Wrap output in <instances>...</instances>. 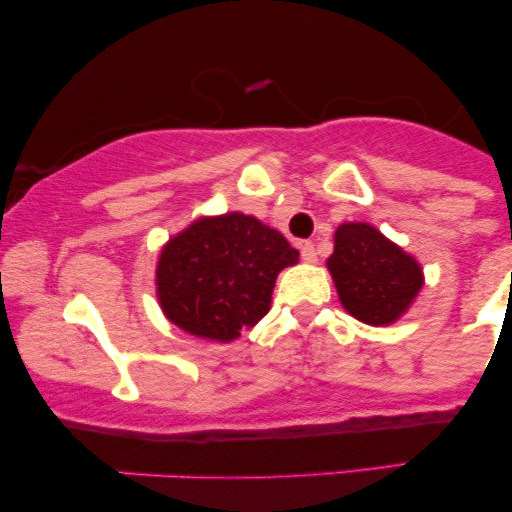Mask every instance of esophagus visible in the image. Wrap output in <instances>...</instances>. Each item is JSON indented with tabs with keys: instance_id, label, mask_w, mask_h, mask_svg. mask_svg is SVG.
<instances>
[{
	"instance_id": "34e87169",
	"label": "esophagus",
	"mask_w": 512,
	"mask_h": 512,
	"mask_svg": "<svg viewBox=\"0 0 512 512\" xmlns=\"http://www.w3.org/2000/svg\"><path fill=\"white\" fill-rule=\"evenodd\" d=\"M301 257H303V262H308V264L317 262V250H315V245H313V243H301Z\"/></svg>"
}]
</instances>
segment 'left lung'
<instances>
[{"label": "left lung", "instance_id": "left-lung-1", "mask_svg": "<svg viewBox=\"0 0 512 512\" xmlns=\"http://www.w3.org/2000/svg\"><path fill=\"white\" fill-rule=\"evenodd\" d=\"M327 269L346 313L373 327L395 325L424 289L419 260L363 221L337 226Z\"/></svg>", "mask_w": 512, "mask_h": 512}]
</instances>
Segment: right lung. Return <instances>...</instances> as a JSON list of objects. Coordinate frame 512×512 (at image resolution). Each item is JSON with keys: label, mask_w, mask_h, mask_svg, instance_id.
I'll use <instances>...</instances> for the list:
<instances>
[{"label": "right lung", "mask_w": 512, "mask_h": 512, "mask_svg": "<svg viewBox=\"0 0 512 512\" xmlns=\"http://www.w3.org/2000/svg\"><path fill=\"white\" fill-rule=\"evenodd\" d=\"M293 264L298 250L255 216H199L158 252V305L182 332L228 344L269 313L276 276Z\"/></svg>", "instance_id": "obj_1"}]
</instances>
